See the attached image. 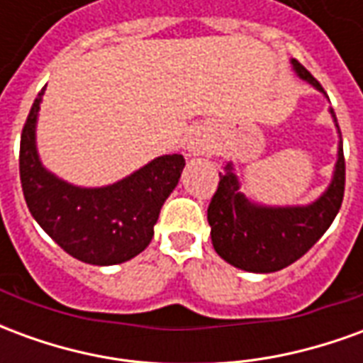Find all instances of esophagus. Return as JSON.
Wrapping results in <instances>:
<instances>
[{"mask_svg": "<svg viewBox=\"0 0 363 363\" xmlns=\"http://www.w3.org/2000/svg\"><path fill=\"white\" fill-rule=\"evenodd\" d=\"M208 150H210V143H208V140H206L204 135H192L189 140V143H186V151H189V155H204V153H208Z\"/></svg>", "mask_w": 363, "mask_h": 363, "instance_id": "esophagus-1", "label": "esophagus"}]
</instances>
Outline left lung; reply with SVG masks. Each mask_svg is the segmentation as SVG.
Returning a JSON list of instances; mask_svg holds the SVG:
<instances>
[{
    "label": "left lung",
    "mask_w": 363,
    "mask_h": 363,
    "mask_svg": "<svg viewBox=\"0 0 363 363\" xmlns=\"http://www.w3.org/2000/svg\"><path fill=\"white\" fill-rule=\"evenodd\" d=\"M291 67L303 82L325 93L320 83L297 60H291ZM328 112L340 134L335 111L328 108ZM344 181L342 138L338 142L333 181L315 202L307 206H262L252 202L239 190L241 182L229 161L220 173V184L208 206L213 249L231 267L247 272L270 274L289 267L301 259L335 221L342 206Z\"/></svg>",
    "instance_id": "8db88e82"
}]
</instances>
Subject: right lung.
I'll return each instance as SVG.
<instances>
[{"label":"right lung","instance_id":"obj_1","mask_svg":"<svg viewBox=\"0 0 363 363\" xmlns=\"http://www.w3.org/2000/svg\"><path fill=\"white\" fill-rule=\"evenodd\" d=\"M44 89L21 134L19 173L28 212L74 259L111 267L134 259L150 245L161 206L179 184L184 157L161 155L122 181L85 189L50 173L36 150V120Z\"/></svg>","mask_w":363,"mask_h":363}]
</instances>
